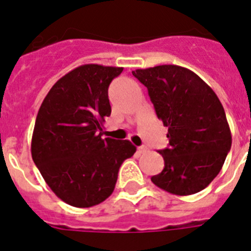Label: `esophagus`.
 <instances>
[{
  "instance_id": "esophagus-1",
  "label": "esophagus",
  "mask_w": 251,
  "mask_h": 251,
  "mask_svg": "<svg viewBox=\"0 0 251 251\" xmlns=\"http://www.w3.org/2000/svg\"><path fill=\"white\" fill-rule=\"evenodd\" d=\"M138 153L139 154H142V153H145L146 151H147V147H145V146H141V147H138Z\"/></svg>"
}]
</instances>
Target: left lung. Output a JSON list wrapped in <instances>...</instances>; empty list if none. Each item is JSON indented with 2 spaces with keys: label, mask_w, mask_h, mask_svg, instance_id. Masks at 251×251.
I'll use <instances>...</instances> for the list:
<instances>
[{
  "label": "left lung",
  "mask_w": 251,
  "mask_h": 251,
  "mask_svg": "<svg viewBox=\"0 0 251 251\" xmlns=\"http://www.w3.org/2000/svg\"><path fill=\"white\" fill-rule=\"evenodd\" d=\"M132 74L148 89L170 147L159 151L165 167L152 176L157 187L187 196L207 187L231 148L225 110L199 75L178 65L137 69Z\"/></svg>",
  "instance_id": "1"
}]
</instances>
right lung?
<instances>
[{
	"instance_id": "1",
	"label": "right lung",
	"mask_w": 251,
	"mask_h": 251,
	"mask_svg": "<svg viewBox=\"0 0 251 251\" xmlns=\"http://www.w3.org/2000/svg\"><path fill=\"white\" fill-rule=\"evenodd\" d=\"M123 68L85 64L60 77L35 122L31 154L55 195L74 207H92L114 191L124 159L136 152L129 141L101 138L109 117L108 88Z\"/></svg>"
}]
</instances>
